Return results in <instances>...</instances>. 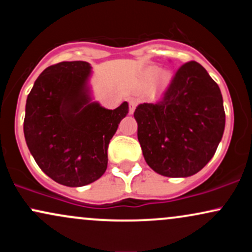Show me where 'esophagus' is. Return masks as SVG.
<instances>
[{
    "label": "esophagus",
    "mask_w": 252,
    "mask_h": 252,
    "mask_svg": "<svg viewBox=\"0 0 252 252\" xmlns=\"http://www.w3.org/2000/svg\"><path fill=\"white\" fill-rule=\"evenodd\" d=\"M135 108H136V100L130 99V100H129V114H130V115L134 114Z\"/></svg>",
    "instance_id": "obj_1"
}]
</instances>
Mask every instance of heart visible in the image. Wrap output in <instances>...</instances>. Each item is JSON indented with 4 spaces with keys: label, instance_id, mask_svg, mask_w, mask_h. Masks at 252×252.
Masks as SVG:
<instances>
[{
    "label": "heart",
    "instance_id": "1",
    "mask_svg": "<svg viewBox=\"0 0 252 252\" xmlns=\"http://www.w3.org/2000/svg\"><path fill=\"white\" fill-rule=\"evenodd\" d=\"M158 72H160L158 67L152 66V67L147 68L146 73H144V77H146L147 80H153L156 76H158ZM170 82H172V74L167 71L161 72L160 76H158V91L163 92L164 90L168 88Z\"/></svg>",
    "mask_w": 252,
    "mask_h": 252
}]
</instances>
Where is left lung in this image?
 Listing matches in <instances>:
<instances>
[{"label":"left lung","mask_w":252,"mask_h":252,"mask_svg":"<svg viewBox=\"0 0 252 252\" xmlns=\"http://www.w3.org/2000/svg\"><path fill=\"white\" fill-rule=\"evenodd\" d=\"M134 117L144 160L168 178H187L204 168L225 129L220 89L196 62L182 65L162 99L137 105Z\"/></svg>","instance_id":"8db88e82"}]
</instances>
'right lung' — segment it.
I'll list each match as a JSON object with an SVG mask.
<instances>
[{
	"label": "right lung",
	"mask_w": 252,
	"mask_h": 252,
	"mask_svg": "<svg viewBox=\"0 0 252 252\" xmlns=\"http://www.w3.org/2000/svg\"><path fill=\"white\" fill-rule=\"evenodd\" d=\"M86 62H63L37 77L26 102V143L37 166L58 184L82 187L108 167V146L129 111L94 102Z\"/></svg>",
	"instance_id": "add662e5"
}]
</instances>
